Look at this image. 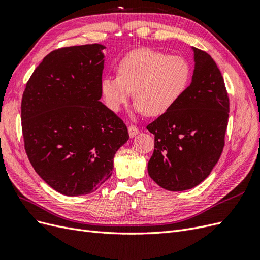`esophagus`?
I'll return each instance as SVG.
<instances>
[{"label": "esophagus", "instance_id": "34e87169", "mask_svg": "<svg viewBox=\"0 0 260 260\" xmlns=\"http://www.w3.org/2000/svg\"><path fill=\"white\" fill-rule=\"evenodd\" d=\"M128 134H129V137H135L137 134H139V129L134 125H129L128 126Z\"/></svg>", "mask_w": 260, "mask_h": 260}]
</instances>
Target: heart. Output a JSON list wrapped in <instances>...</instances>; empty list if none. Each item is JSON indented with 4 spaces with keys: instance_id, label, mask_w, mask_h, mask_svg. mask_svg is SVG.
<instances>
[{
    "instance_id": "heart-1",
    "label": "heart",
    "mask_w": 260,
    "mask_h": 260,
    "mask_svg": "<svg viewBox=\"0 0 260 260\" xmlns=\"http://www.w3.org/2000/svg\"><path fill=\"white\" fill-rule=\"evenodd\" d=\"M116 70L117 77H106L101 81L106 106L118 112L133 91L134 110L151 117L165 114L180 101L192 76L187 59L150 48L128 52Z\"/></svg>"
}]
</instances>
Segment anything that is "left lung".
Segmentation results:
<instances>
[{"label":"left lung","mask_w":260,"mask_h":260,"mask_svg":"<svg viewBox=\"0 0 260 260\" xmlns=\"http://www.w3.org/2000/svg\"><path fill=\"white\" fill-rule=\"evenodd\" d=\"M191 83L174 108L147 126L155 135L148 175L168 191L197 187L208 178L224 147L230 100L222 73L205 51L192 47Z\"/></svg>","instance_id":"left-lung-1"}]
</instances>
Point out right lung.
<instances>
[{"label": "right lung", "instance_id": "obj_1", "mask_svg": "<svg viewBox=\"0 0 260 260\" xmlns=\"http://www.w3.org/2000/svg\"><path fill=\"white\" fill-rule=\"evenodd\" d=\"M104 48L92 44L51 51L23 93L26 154L38 176L68 197L101 187L129 137L122 119L100 101Z\"/></svg>", "mask_w": 260, "mask_h": 260}]
</instances>
